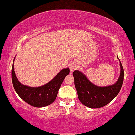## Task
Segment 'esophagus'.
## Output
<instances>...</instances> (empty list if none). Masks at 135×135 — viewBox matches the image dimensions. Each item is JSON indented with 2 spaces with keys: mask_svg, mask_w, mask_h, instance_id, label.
<instances>
[{
  "mask_svg": "<svg viewBox=\"0 0 135 135\" xmlns=\"http://www.w3.org/2000/svg\"><path fill=\"white\" fill-rule=\"evenodd\" d=\"M69 68L70 72H72L77 68L76 63L75 62V61H72V62H70L69 64Z\"/></svg>",
  "mask_w": 135,
  "mask_h": 135,
  "instance_id": "34e87169",
  "label": "esophagus"
}]
</instances>
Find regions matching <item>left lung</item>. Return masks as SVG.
Here are the masks:
<instances>
[{
    "label": "left lung",
    "mask_w": 135,
    "mask_h": 135,
    "mask_svg": "<svg viewBox=\"0 0 135 135\" xmlns=\"http://www.w3.org/2000/svg\"><path fill=\"white\" fill-rule=\"evenodd\" d=\"M120 75L114 84L100 87L94 85L88 80L84 74L78 70H74V77L78 97L83 105L90 108H99L107 105L117 96L122 87L124 79V70L120 62Z\"/></svg>",
    "instance_id": "left-lung-1"
}]
</instances>
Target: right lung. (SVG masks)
<instances>
[{
  "mask_svg": "<svg viewBox=\"0 0 135 135\" xmlns=\"http://www.w3.org/2000/svg\"><path fill=\"white\" fill-rule=\"evenodd\" d=\"M15 58L14 61L15 60ZM69 68L60 70L54 78L46 84L37 87L23 85L18 80L15 75L14 63L12 67V81L14 88L18 95L28 104L37 108L45 107L56 100L59 90L65 79L69 75Z\"/></svg>",
  "mask_w": 135,
  "mask_h": 135,
  "instance_id": "right-lung-1",
  "label": "right lung"
}]
</instances>
